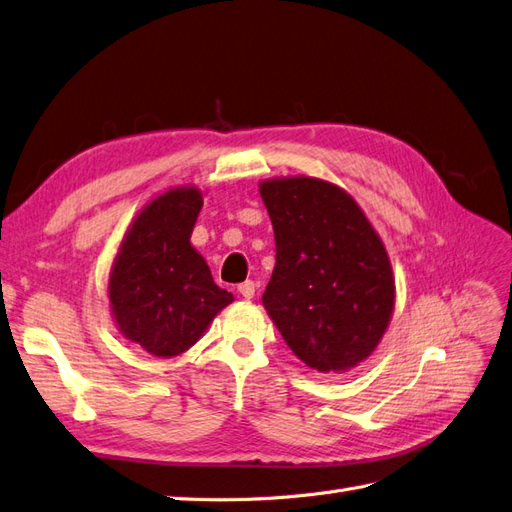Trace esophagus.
Segmentation results:
<instances>
[{"mask_svg": "<svg viewBox=\"0 0 512 512\" xmlns=\"http://www.w3.org/2000/svg\"><path fill=\"white\" fill-rule=\"evenodd\" d=\"M255 289H257V285L253 281H244V283L238 285V291L242 294V298H246V300H251L255 296Z\"/></svg>", "mask_w": 512, "mask_h": 512, "instance_id": "1", "label": "esophagus"}]
</instances>
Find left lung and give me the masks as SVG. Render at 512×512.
I'll return each instance as SVG.
<instances>
[{
  "label": "left lung",
  "instance_id": "left-lung-1",
  "mask_svg": "<svg viewBox=\"0 0 512 512\" xmlns=\"http://www.w3.org/2000/svg\"><path fill=\"white\" fill-rule=\"evenodd\" d=\"M276 266L264 291L274 326L306 367L339 373L369 358L394 309L386 246L352 195L330 182L259 184Z\"/></svg>",
  "mask_w": 512,
  "mask_h": 512
}]
</instances>
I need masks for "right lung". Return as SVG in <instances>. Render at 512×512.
<instances>
[{
  "label": "right lung",
  "mask_w": 512,
  "mask_h": 512,
  "mask_svg": "<svg viewBox=\"0 0 512 512\" xmlns=\"http://www.w3.org/2000/svg\"><path fill=\"white\" fill-rule=\"evenodd\" d=\"M203 206L195 186H178L145 206L126 231L109 276V304L124 337L158 358L193 347L233 296L191 244Z\"/></svg>",
  "instance_id": "add662e5"
}]
</instances>
